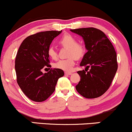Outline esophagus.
<instances>
[{"label":"esophagus","instance_id":"esophagus-1","mask_svg":"<svg viewBox=\"0 0 132 132\" xmlns=\"http://www.w3.org/2000/svg\"><path fill=\"white\" fill-rule=\"evenodd\" d=\"M64 74L66 75H71V74H72V72H64Z\"/></svg>","mask_w":132,"mask_h":132}]
</instances>
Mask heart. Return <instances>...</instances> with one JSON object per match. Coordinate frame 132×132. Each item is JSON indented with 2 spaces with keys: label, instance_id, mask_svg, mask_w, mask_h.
I'll use <instances>...</instances> for the list:
<instances>
[{
  "label": "heart",
  "instance_id": "obj_1",
  "mask_svg": "<svg viewBox=\"0 0 132 132\" xmlns=\"http://www.w3.org/2000/svg\"><path fill=\"white\" fill-rule=\"evenodd\" d=\"M59 43L68 49V56L69 58L61 60L54 64V67L57 69L66 71H70L75 66L76 59L79 60L84 56L86 48L85 45L78 43V40L73 35L71 34H64L60 38ZM48 54L53 60H56L57 57L56 51L53 47H50L48 49Z\"/></svg>",
  "mask_w": 132,
  "mask_h": 132
}]
</instances>
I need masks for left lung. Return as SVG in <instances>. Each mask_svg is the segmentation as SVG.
<instances>
[{"mask_svg": "<svg viewBox=\"0 0 132 132\" xmlns=\"http://www.w3.org/2000/svg\"><path fill=\"white\" fill-rule=\"evenodd\" d=\"M82 37L87 52L80 66L85 71H79L81 80L76 86L77 91L87 99L99 97L108 90L118 68L117 54L112 44L103 31L95 28L70 30ZM90 68V70L86 71Z\"/></svg>", "mask_w": 132, "mask_h": 132, "instance_id": "obj_1", "label": "left lung"}]
</instances>
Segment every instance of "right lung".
<instances>
[{"label": "right lung", "instance_id": "obj_1", "mask_svg": "<svg viewBox=\"0 0 132 132\" xmlns=\"http://www.w3.org/2000/svg\"><path fill=\"white\" fill-rule=\"evenodd\" d=\"M61 31H46L28 36L19 47L15 58L16 81L22 90L30 99L43 102L55 90L58 79L64 71L54 68L46 73L42 69L51 68L48 49Z\"/></svg>", "mask_w": 132, "mask_h": 132}]
</instances>
